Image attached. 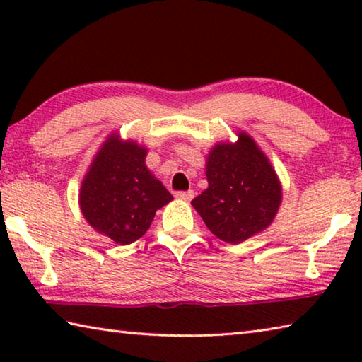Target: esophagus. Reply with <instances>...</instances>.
Segmentation results:
<instances>
[{
	"mask_svg": "<svg viewBox=\"0 0 362 362\" xmlns=\"http://www.w3.org/2000/svg\"><path fill=\"white\" fill-rule=\"evenodd\" d=\"M175 198L183 199V201H192L194 198V192L193 189H188V192H177Z\"/></svg>",
	"mask_w": 362,
	"mask_h": 362,
	"instance_id": "esophagus-1",
	"label": "esophagus"
}]
</instances>
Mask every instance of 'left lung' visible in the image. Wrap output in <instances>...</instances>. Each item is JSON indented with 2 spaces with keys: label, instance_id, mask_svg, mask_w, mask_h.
<instances>
[{
  "label": "left lung",
  "instance_id": "1",
  "mask_svg": "<svg viewBox=\"0 0 362 362\" xmlns=\"http://www.w3.org/2000/svg\"><path fill=\"white\" fill-rule=\"evenodd\" d=\"M236 142H218L206 158L209 187L192 206L218 240L240 244L267 230L283 201L276 170L247 132Z\"/></svg>",
  "mask_w": 362,
  "mask_h": 362
}]
</instances>
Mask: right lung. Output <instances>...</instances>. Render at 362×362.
I'll return each instance as SVG.
<instances>
[{
    "mask_svg": "<svg viewBox=\"0 0 362 362\" xmlns=\"http://www.w3.org/2000/svg\"><path fill=\"white\" fill-rule=\"evenodd\" d=\"M148 150L112 132L90 163L79 188V209L93 228L116 244L142 238L158 209L173 201L146 168Z\"/></svg>",
    "mask_w": 362,
    "mask_h": 362,
    "instance_id": "right-lung-1",
    "label": "right lung"
}]
</instances>
